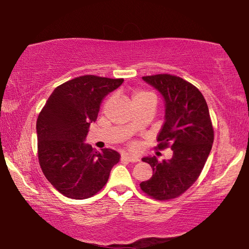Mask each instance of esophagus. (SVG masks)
I'll list each match as a JSON object with an SVG mask.
<instances>
[{"label": "esophagus", "instance_id": "obj_1", "mask_svg": "<svg viewBox=\"0 0 249 249\" xmlns=\"http://www.w3.org/2000/svg\"><path fill=\"white\" fill-rule=\"evenodd\" d=\"M122 160H126V161H129V162H136V161H140V158L129 154H123L122 155Z\"/></svg>", "mask_w": 249, "mask_h": 249}]
</instances>
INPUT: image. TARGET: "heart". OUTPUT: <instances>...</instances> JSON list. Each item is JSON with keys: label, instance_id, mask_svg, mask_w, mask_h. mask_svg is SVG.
<instances>
[{"label": "heart", "instance_id": "b5f03b06", "mask_svg": "<svg viewBox=\"0 0 249 249\" xmlns=\"http://www.w3.org/2000/svg\"><path fill=\"white\" fill-rule=\"evenodd\" d=\"M147 95H149V94L148 93H145V92H137V93H135L133 95V103H135V102H136V101L141 100L142 98H145V96H147Z\"/></svg>", "mask_w": 249, "mask_h": 249}]
</instances>
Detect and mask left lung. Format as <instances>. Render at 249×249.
<instances>
[{
	"instance_id": "left-lung-1",
	"label": "left lung",
	"mask_w": 249,
	"mask_h": 249,
	"mask_svg": "<svg viewBox=\"0 0 249 249\" xmlns=\"http://www.w3.org/2000/svg\"><path fill=\"white\" fill-rule=\"evenodd\" d=\"M142 80L157 90L165 102V122L157 136L159 148L171 145L170 159L155 156L142 160L153 168V177L141 189L156 200H169L188 190L199 178L212 149L214 132L204 96L191 83L176 75L156 74Z\"/></svg>"
}]
</instances>
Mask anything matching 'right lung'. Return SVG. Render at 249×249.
I'll return each instance as SVG.
<instances>
[{"label": "right lung", "mask_w": 249, "mask_h": 249, "mask_svg": "<svg viewBox=\"0 0 249 249\" xmlns=\"http://www.w3.org/2000/svg\"><path fill=\"white\" fill-rule=\"evenodd\" d=\"M123 82L96 75L75 78L57 87L41 109L36 123L39 165L65 196L83 200L94 196L119 162L117 151L95 150L86 138L105 96Z\"/></svg>", "instance_id": "right-lung-1"}]
</instances>
